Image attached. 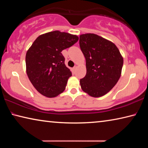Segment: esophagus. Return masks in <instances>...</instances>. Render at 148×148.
Returning a JSON list of instances; mask_svg holds the SVG:
<instances>
[{
  "label": "esophagus",
  "instance_id": "34e87169",
  "mask_svg": "<svg viewBox=\"0 0 148 148\" xmlns=\"http://www.w3.org/2000/svg\"><path fill=\"white\" fill-rule=\"evenodd\" d=\"M76 69H77V66H75L73 67V70H74V71H75V70H76Z\"/></svg>",
  "mask_w": 148,
  "mask_h": 148
}]
</instances>
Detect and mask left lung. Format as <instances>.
Here are the masks:
<instances>
[{"instance_id":"obj_1","label":"left lung","mask_w":148,"mask_h":148,"mask_svg":"<svg viewBox=\"0 0 148 148\" xmlns=\"http://www.w3.org/2000/svg\"><path fill=\"white\" fill-rule=\"evenodd\" d=\"M79 46L87 69L79 81L82 89L92 97L103 96L118 82L123 58L113 42L95 34L80 35Z\"/></svg>"}]
</instances>
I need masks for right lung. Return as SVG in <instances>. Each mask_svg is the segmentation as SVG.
Returning a JSON list of instances; mask_svg holds the SVG:
<instances>
[{"mask_svg":"<svg viewBox=\"0 0 148 148\" xmlns=\"http://www.w3.org/2000/svg\"><path fill=\"white\" fill-rule=\"evenodd\" d=\"M78 36L55 31L40 35L27 50L25 62L29 79L40 93L49 98L63 92L72 72L61 51L76 43Z\"/></svg>","mask_w":148,"mask_h":148,"instance_id":"1","label":"right lung"}]
</instances>
